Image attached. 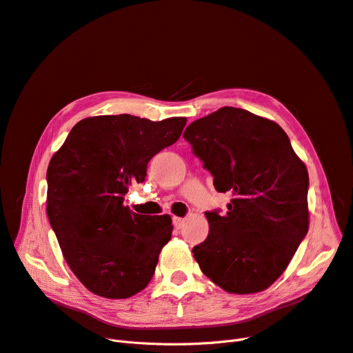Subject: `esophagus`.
<instances>
[{"instance_id": "34e87169", "label": "esophagus", "mask_w": 353, "mask_h": 353, "mask_svg": "<svg viewBox=\"0 0 353 353\" xmlns=\"http://www.w3.org/2000/svg\"><path fill=\"white\" fill-rule=\"evenodd\" d=\"M172 221H174V225H175V229H181L182 225H184V223H185V219H182V217H172Z\"/></svg>"}]
</instances>
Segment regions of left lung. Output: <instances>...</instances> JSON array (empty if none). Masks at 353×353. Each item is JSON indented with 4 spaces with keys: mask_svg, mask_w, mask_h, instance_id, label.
Returning a JSON list of instances; mask_svg holds the SVG:
<instances>
[{
    "mask_svg": "<svg viewBox=\"0 0 353 353\" xmlns=\"http://www.w3.org/2000/svg\"><path fill=\"white\" fill-rule=\"evenodd\" d=\"M184 139L232 192L228 213H205L210 232L192 249L201 271L232 294H255L283 275L308 230V172L272 120L221 107L192 121Z\"/></svg>",
    "mask_w": 353,
    "mask_h": 353,
    "instance_id": "left-lung-1",
    "label": "left lung"
}]
</instances>
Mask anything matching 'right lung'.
I'll use <instances>...</instances> for the list:
<instances>
[{
    "mask_svg": "<svg viewBox=\"0 0 353 353\" xmlns=\"http://www.w3.org/2000/svg\"><path fill=\"white\" fill-rule=\"evenodd\" d=\"M185 124V117H87L52 157L48 217L70 271L92 294L129 299L150 283L171 241L172 219L136 214L123 201L132 184L145 181L148 162L174 145Z\"/></svg>",
    "mask_w": 353,
    "mask_h": 353,
    "instance_id": "obj_1",
    "label": "right lung"
}]
</instances>
